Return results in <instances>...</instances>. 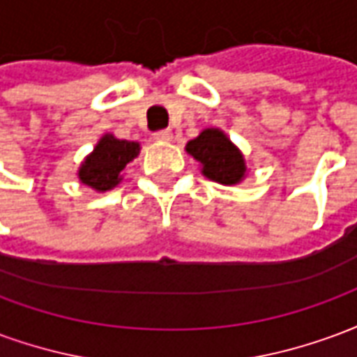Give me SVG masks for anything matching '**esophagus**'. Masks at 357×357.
I'll list each match as a JSON object with an SVG mask.
<instances>
[{
    "label": "esophagus",
    "mask_w": 357,
    "mask_h": 357,
    "mask_svg": "<svg viewBox=\"0 0 357 357\" xmlns=\"http://www.w3.org/2000/svg\"><path fill=\"white\" fill-rule=\"evenodd\" d=\"M153 137L156 141H170L172 139V132L170 130H158V132L153 133Z\"/></svg>",
    "instance_id": "obj_1"
}]
</instances>
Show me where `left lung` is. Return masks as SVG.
I'll return each instance as SVG.
<instances>
[{"mask_svg":"<svg viewBox=\"0 0 357 357\" xmlns=\"http://www.w3.org/2000/svg\"><path fill=\"white\" fill-rule=\"evenodd\" d=\"M187 153L202 164V174L206 178L222 185L239 183L247 170L239 149L220 130H204L187 143Z\"/></svg>","mask_w":357,"mask_h":357,"instance_id":"8db88e82","label":"left lung"}]
</instances>
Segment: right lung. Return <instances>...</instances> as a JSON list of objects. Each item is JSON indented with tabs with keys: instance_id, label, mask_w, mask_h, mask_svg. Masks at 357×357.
I'll return each instance as SVG.
<instances>
[{
	"instance_id": "add662e5",
	"label": "right lung",
	"mask_w": 357,
	"mask_h": 357,
	"mask_svg": "<svg viewBox=\"0 0 357 357\" xmlns=\"http://www.w3.org/2000/svg\"><path fill=\"white\" fill-rule=\"evenodd\" d=\"M139 153V143L105 135L80 168L82 183L97 191H109L120 183V172Z\"/></svg>"
}]
</instances>
